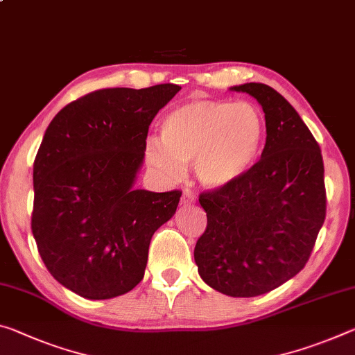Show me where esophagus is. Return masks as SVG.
<instances>
[{
    "label": "esophagus",
    "mask_w": 355,
    "mask_h": 355,
    "mask_svg": "<svg viewBox=\"0 0 355 355\" xmlns=\"http://www.w3.org/2000/svg\"><path fill=\"white\" fill-rule=\"evenodd\" d=\"M196 202V198L191 193H188V191H184V193L182 194V205L183 207H188L191 204H194Z\"/></svg>",
    "instance_id": "34e87169"
}]
</instances>
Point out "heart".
<instances>
[{"label": "heart", "mask_w": 355, "mask_h": 355, "mask_svg": "<svg viewBox=\"0 0 355 355\" xmlns=\"http://www.w3.org/2000/svg\"><path fill=\"white\" fill-rule=\"evenodd\" d=\"M266 137V123L250 103L199 99L173 109L161 128V140L150 139L147 162L166 177H177L184 162L208 189L240 182L256 164Z\"/></svg>", "instance_id": "b5f03b06"}]
</instances>
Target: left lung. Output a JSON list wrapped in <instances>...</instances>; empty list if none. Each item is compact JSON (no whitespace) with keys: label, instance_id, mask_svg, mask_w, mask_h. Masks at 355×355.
<instances>
[{"label":"left lung","instance_id":"left-lung-1","mask_svg":"<svg viewBox=\"0 0 355 355\" xmlns=\"http://www.w3.org/2000/svg\"><path fill=\"white\" fill-rule=\"evenodd\" d=\"M266 114L261 159L232 187L204 191L207 227L194 248L205 283L230 297L277 289L305 267L327 210L319 144L272 87L245 83Z\"/></svg>","mask_w":355,"mask_h":355}]
</instances>
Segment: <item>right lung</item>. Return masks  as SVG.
<instances>
[{"mask_svg":"<svg viewBox=\"0 0 355 355\" xmlns=\"http://www.w3.org/2000/svg\"><path fill=\"white\" fill-rule=\"evenodd\" d=\"M180 89H98L63 107L44 134L31 230L50 275L77 295L112 299L144 278L150 240L173 216L182 191L132 184L150 123Z\"/></svg>","mask_w":355,"mask_h":355,"instance_id":"right-lung-1","label":"right lung"}]
</instances>
